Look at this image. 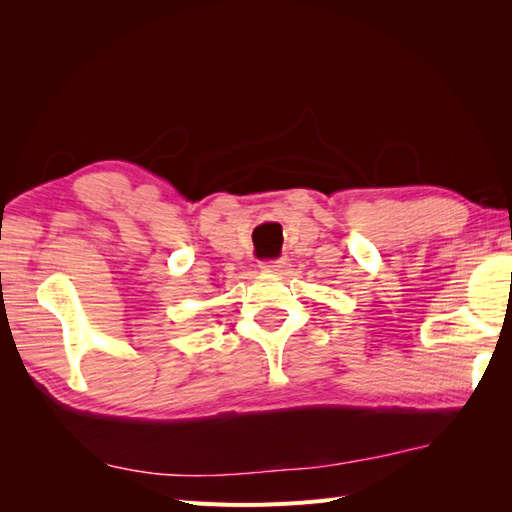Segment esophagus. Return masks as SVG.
Returning <instances> with one entry per match:
<instances>
[{
    "label": "esophagus",
    "instance_id": "34e87169",
    "mask_svg": "<svg viewBox=\"0 0 512 512\" xmlns=\"http://www.w3.org/2000/svg\"><path fill=\"white\" fill-rule=\"evenodd\" d=\"M282 265H284V260H262L260 269L265 273H277L282 269Z\"/></svg>",
    "mask_w": 512,
    "mask_h": 512
}]
</instances>
